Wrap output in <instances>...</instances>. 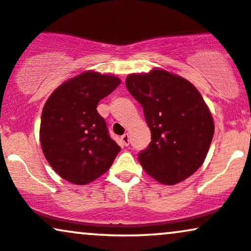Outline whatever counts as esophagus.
I'll return each mask as SVG.
<instances>
[{"mask_svg": "<svg viewBox=\"0 0 251 251\" xmlns=\"http://www.w3.org/2000/svg\"><path fill=\"white\" fill-rule=\"evenodd\" d=\"M121 142L123 143V146H128L129 144V134H125L121 136Z\"/></svg>", "mask_w": 251, "mask_h": 251, "instance_id": "obj_1", "label": "esophagus"}]
</instances>
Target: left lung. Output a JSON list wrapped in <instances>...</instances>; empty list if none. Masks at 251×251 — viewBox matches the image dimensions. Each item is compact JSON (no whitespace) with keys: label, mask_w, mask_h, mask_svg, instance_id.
Masks as SVG:
<instances>
[{"label":"left lung","mask_w":251,"mask_h":251,"mask_svg":"<svg viewBox=\"0 0 251 251\" xmlns=\"http://www.w3.org/2000/svg\"><path fill=\"white\" fill-rule=\"evenodd\" d=\"M126 89L141 103L151 131L138 154L143 169L160 183L184 181L202 166L214 136V121L200 91L163 69L130 74Z\"/></svg>","instance_id":"left-lung-1"}]
</instances>
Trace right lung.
<instances>
[{
    "label": "right lung",
    "instance_id": "1",
    "mask_svg": "<svg viewBox=\"0 0 251 251\" xmlns=\"http://www.w3.org/2000/svg\"><path fill=\"white\" fill-rule=\"evenodd\" d=\"M120 83L116 76L84 72L62 83L47 100L41 147L48 163L66 181L78 185L95 181L120 152L96 109Z\"/></svg>",
    "mask_w": 251,
    "mask_h": 251
}]
</instances>
